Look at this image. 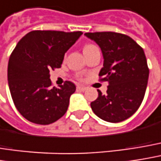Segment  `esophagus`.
<instances>
[{
    "mask_svg": "<svg viewBox=\"0 0 161 161\" xmlns=\"http://www.w3.org/2000/svg\"><path fill=\"white\" fill-rule=\"evenodd\" d=\"M76 89L79 90V91H85V90H86V86H76Z\"/></svg>",
    "mask_w": 161,
    "mask_h": 161,
    "instance_id": "esophagus-1",
    "label": "esophagus"
}]
</instances>
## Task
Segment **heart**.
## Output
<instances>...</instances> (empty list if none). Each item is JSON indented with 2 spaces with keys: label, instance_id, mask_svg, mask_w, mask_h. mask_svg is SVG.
<instances>
[{
  "label": "heart",
  "instance_id": "heart-1",
  "mask_svg": "<svg viewBox=\"0 0 161 161\" xmlns=\"http://www.w3.org/2000/svg\"><path fill=\"white\" fill-rule=\"evenodd\" d=\"M91 47H93V45H90V44H88V45H86V46H85V48H84V50H86V49H88V48H91Z\"/></svg>",
  "mask_w": 161,
  "mask_h": 161
}]
</instances>
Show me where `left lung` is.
Listing matches in <instances>:
<instances>
[{
	"label": "left lung",
	"instance_id": "8db88e82",
	"mask_svg": "<svg viewBox=\"0 0 161 161\" xmlns=\"http://www.w3.org/2000/svg\"><path fill=\"white\" fill-rule=\"evenodd\" d=\"M99 46L103 67L98 75L108 81L107 94L97 89V98L90 103L100 119L120 123L140 107L146 93L149 70L143 49L132 38L116 32L86 33Z\"/></svg>",
	"mask_w": 161,
	"mask_h": 161
}]
</instances>
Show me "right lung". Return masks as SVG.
Returning <instances> with one entry per match:
<instances>
[{
  "label": "right lung",
  "instance_id": "obj_1",
  "mask_svg": "<svg viewBox=\"0 0 161 161\" xmlns=\"http://www.w3.org/2000/svg\"><path fill=\"white\" fill-rule=\"evenodd\" d=\"M82 34L35 30L15 46L8 63V85L16 109L27 121L46 125L65 114L75 86L65 81L59 88L52 86L50 71L61 67L65 52Z\"/></svg>",
  "mask_w": 161,
  "mask_h": 161
}]
</instances>
